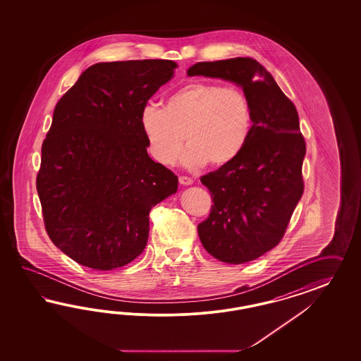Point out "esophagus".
<instances>
[{
    "label": "esophagus",
    "mask_w": 361,
    "mask_h": 361,
    "mask_svg": "<svg viewBox=\"0 0 361 361\" xmlns=\"http://www.w3.org/2000/svg\"><path fill=\"white\" fill-rule=\"evenodd\" d=\"M178 181H180V184L181 185H192L193 184V180L190 178V177H186V176H181L180 178H178Z\"/></svg>",
    "instance_id": "34e87169"
}]
</instances>
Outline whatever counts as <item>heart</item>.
Segmentation results:
<instances>
[{
  "mask_svg": "<svg viewBox=\"0 0 361 361\" xmlns=\"http://www.w3.org/2000/svg\"><path fill=\"white\" fill-rule=\"evenodd\" d=\"M140 127L159 164H175L186 140L183 163L188 168L225 166L250 140L252 103L240 88L193 80L173 91L164 107L147 104Z\"/></svg>",
  "mask_w": 361,
  "mask_h": 361,
  "instance_id": "1",
  "label": "heart"
}]
</instances>
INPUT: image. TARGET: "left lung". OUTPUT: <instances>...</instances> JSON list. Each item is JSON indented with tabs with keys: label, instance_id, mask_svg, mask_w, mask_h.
Segmentation results:
<instances>
[{
	"label": "left lung",
	"instance_id": "1",
	"mask_svg": "<svg viewBox=\"0 0 361 361\" xmlns=\"http://www.w3.org/2000/svg\"><path fill=\"white\" fill-rule=\"evenodd\" d=\"M186 74L233 82L252 103V136L243 152L201 177L213 205L197 228L205 250L221 262H250L281 242L303 195L306 142L298 111L252 58L198 62Z\"/></svg>",
	"mask_w": 361,
	"mask_h": 361
}]
</instances>
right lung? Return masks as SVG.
<instances>
[{
	"label": "right lung",
	"instance_id": "right-lung-1",
	"mask_svg": "<svg viewBox=\"0 0 361 361\" xmlns=\"http://www.w3.org/2000/svg\"><path fill=\"white\" fill-rule=\"evenodd\" d=\"M176 67L95 63L56 103L37 190L50 240L75 262L102 271L132 262L147 246L151 209L177 192V176L148 156L140 127Z\"/></svg>",
	"mask_w": 361,
	"mask_h": 361
}]
</instances>
